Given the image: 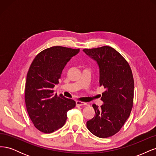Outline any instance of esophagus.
<instances>
[{
	"label": "esophagus",
	"mask_w": 156,
	"mask_h": 156,
	"mask_svg": "<svg viewBox=\"0 0 156 156\" xmlns=\"http://www.w3.org/2000/svg\"><path fill=\"white\" fill-rule=\"evenodd\" d=\"M87 104L86 103L84 102H82L80 101H76V106L77 107H81V106H83V105H87Z\"/></svg>",
	"instance_id": "esophagus-1"
}]
</instances>
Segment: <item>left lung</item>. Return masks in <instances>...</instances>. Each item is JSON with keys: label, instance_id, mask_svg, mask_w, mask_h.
<instances>
[{"label": "left lung", "instance_id": "obj_1", "mask_svg": "<svg viewBox=\"0 0 156 156\" xmlns=\"http://www.w3.org/2000/svg\"><path fill=\"white\" fill-rule=\"evenodd\" d=\"M100 68V84L105 89L101 100L103 104H93L95 116L87 127L100 138L115 135L128 119L133 105L134 80L129 64L119 52L109 46L84 49Z\"/></svg>", "mask_w": 156, "mask_h": 156}]
</instances>
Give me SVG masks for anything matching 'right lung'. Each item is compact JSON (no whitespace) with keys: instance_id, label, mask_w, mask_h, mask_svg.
Masks as SVG:
<instances>
[{"instance_id":"1","label":"right lung","mask_w":156,"mask_h":156,"mask_svg":"<svg viewBox=\"0 0 156 156\" xmlns=\"http://www.w3.org/2000/svg\"><path fill=\"white\" fill-rule=\"evenodd\" d=\"M80 49L53 46L36 55L27 73L25 88L27 111L39 131L51 133L61 128L67 120V112L76 103L62 94H54L66 65Z\"/></svg>"}]
</instances>
